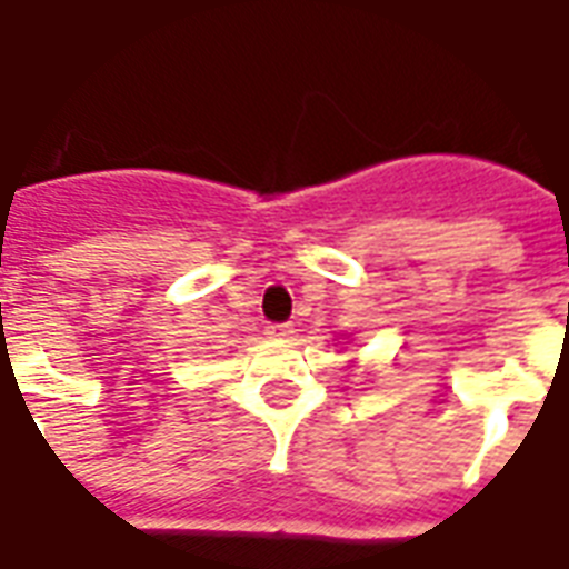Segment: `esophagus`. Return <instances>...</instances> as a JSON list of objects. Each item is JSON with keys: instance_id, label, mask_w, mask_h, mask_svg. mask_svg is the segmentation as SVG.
Masks as SVG:
<instances>
[{"instance_id": "obj_1", "label": "esophagus", "mask_w": 569, "mask_h": 569, "mask_svg": "<svg viewBox=\"0 0 569 569\" xmlns=\"http://www.w3.org/2000/svg\"><path fill=\"white\" fill-rule=\"evenodd\" d=\"M271 339H292V332H296V326L292 323H271L268 329H264Z\"/></svg>"}]
</instances>
